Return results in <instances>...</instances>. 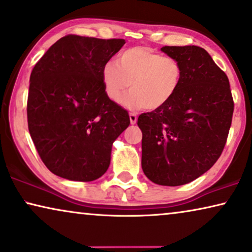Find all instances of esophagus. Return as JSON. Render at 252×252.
I'll return each instance as SVG.
<instances>
[{
	"label": "esophagus",
	"mask_w": 252,
	"mask_h": 252,
	"mask_svg": "<svg viewBox=\"0 0 252 252\" xmlns=\"http://www.w3.org/2000/svg\"><path fill=\"white\" fill-rule=\"evenodd\" d=\"M129 120H130V124H132V125H134V124H136V122H137V116H136V113L130 112V113H129Z\"/></svg>",
	"instance_id": "esophagus-1"
}]
</instances>
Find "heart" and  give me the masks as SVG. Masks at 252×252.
<instances>
[{
	"label": "heart",
	"mask_w": 252,
	"mask_h": 252,
	"mask_svg": "<svg viewBox=\"0 0 252 252\" xmlns=\"http://www.w3.org/2000/svg\"><path fill=\"white\" fill-rule=\"evenodd\" d=\"M184 71L180 62L144 47L124 50L115 62L102 68V82L106 96L117 101L127 88L132 89L120 98L128 109L157 110L172 99L180 87Z\"/></svg>",
	"instance_id": "heart-1"
}]
</instances>
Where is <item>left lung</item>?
I'll use <instances>...</instances> for the list:
<instances>
[{"instance_id": "1", "label": "left lung", "mask_w": 252, "mask_h": 252, "mask_svg": "<svg viewBox=\"0 0 252 252\" xmlns=\"http://www.w3.org/2000/svg\"><path fill=\"white\" fill-rule=\"evenodd\" d=\"M180 62L184 77L168 103L142 113V170L160 186H181L201 177L221 155L232 124L229 81L208 51L197 46L163 47Z\"/></svg>"}]
</instances>
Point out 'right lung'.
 Wrapping results in <instances>:
<instances>
[{
	"label": "right lung",
	"instance_id": "obj_1",
	"mask_svg": "<svg viewBox=\"0 0 252 252\" xmlns=\"http://www.w3.org/2000/svg\"><path fill=\"white\" fill-rule=\"evenodd\" d=\"M124 44L123 39L66 35L31 73L29 130L44 165L58 177L87 182L108 170L112 143L129 116L106 96L102 68Z\"/></svg>",
	"mask_w": 252,
	"mask_h": 252
}]
</instances>
